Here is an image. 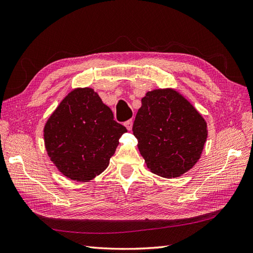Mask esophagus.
Returning a JSON list of instances; mask_svg holds the SVG:
<instances>
[{"label":"esophagus","instance_id":"obj_1","mask_svg":"<svg viewBox=\"0 0 253 253\" xmlns=\"http://www.w3.org/2000/svg\"><path fill=\"white\" fill-rule=\"evenodd\" d=\"M125 126H126V127L127 128V131H131L132 126H133V121H132V120L126 121V122H125Z\"/></svg>","mask_w":253,"mask_h":253}]
</instances>
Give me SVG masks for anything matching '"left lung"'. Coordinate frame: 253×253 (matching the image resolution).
<instances>
[{"label":"left lung","mask_w":253,"mask_h":253,"mask_svg":"<svg viewBox=\"0 0 253 253\" xmlns=\"http://www.w3.org/2000/svg\"><path fill=\"white\" fill-rule=\"evenodd\" d=\"M133 134L148 169L162 177L175 178L200 160L208 128L200 112L179 91L158 88L141 99Z\"/></svg>","instance_id":"1"}]
</instances>
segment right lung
<instances>
[{
	"mask_svg": "<svg viewBox=\"0 0 253 253\" xmlns=\"http://www.w3.org/2000/svg\"><path fill=\"white\" fill-rule=\"evenodd\" d=\"M126 132L93 88L78 87L64 97L47 119L44 143L61 173L86 182L108 168Z\"/></svg>",
	"mask_w": 253,
	"mask_h": 253,
	"instance_id": "right-lung-1",
	"label": "right lung"
}]
</instances>
